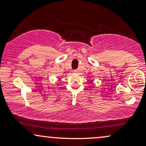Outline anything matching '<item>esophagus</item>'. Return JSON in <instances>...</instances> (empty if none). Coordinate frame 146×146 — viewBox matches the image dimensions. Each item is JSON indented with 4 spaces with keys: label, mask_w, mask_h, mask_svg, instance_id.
<instances>
[{
    "label": "esophagus",
    "mask_w": 146,
    "mask_h": 146,
    "mask_svg": "<svg viewBox=\"0 0 146 146\" xmlns=\"http://www.w3.org/2000/svg\"><path fill=\"white\" fill-rule=\"evenodd\" d=\"M73 73H78V70H77V69L73 70Z\"/></svg>",
    "instance_id": "34e87169"
}]
</instances>
